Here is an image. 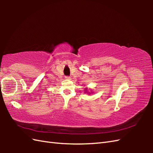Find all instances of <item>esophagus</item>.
Instances as JSON below:
<instances>
[{"mask_svg":"<svg viewBox=\"0 0 153 153\" xmlns=\"http://www.w3.org/2000/svg\"><path fill=\"white\" fill-rule=\"evenodd\" d=\"M65 78L66 79H70V76H65Z\"/></svg>","mask_w":153,"mask_h":153,"instance_id":"obj_1","label":"esophagus"}]
</instances>
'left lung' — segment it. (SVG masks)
Segmentation results:
<instances>
[{"label": "left lung", "mask_w": 153, "mask_h": 153, "mask_svg": "<svg viewBox=\"0 0 153 153\" xmlns=\"http://www.w3.org/2000/svg\"><path fill=\"white\" fill-rule=\"evenodd\" d=\"M87 89H85V91H87Z\"/></svg>", "instance_id": "8db88e82"}]
</instances>
